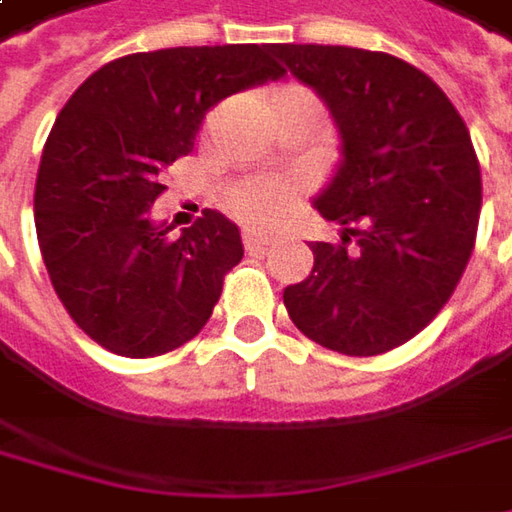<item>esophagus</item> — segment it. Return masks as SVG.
<instances>
[{"label": "esophagus", "mask_w": 512, "mask_h": 512, "mask_svg": "<svg viewBox=\"0 0 512 512\" xmlns=\"http://www.w3.org/2000/svg\"><path fill=\"white\" fill-rule=\"evenodd\" d=\"M242 242H244V250H250V253H259V250H268L270 244L276 242V236H273V233H256V230H244Z\"/></svg>", "instance_id": "1"}]
</instances>
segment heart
I'll return each mask as SVG.
<instances>
[{
	"label": "heart",
	"mask_w": 512,
	"mask_h": 512,
	"mask_svg": "<svg viewBox=\"0 0 512 512\" xmlns=\"http://www.w3.org/2000/svg\"><path fill=\"white\" fill-rule=\"evenodd\" d=\"M294 91L302 89H279L273 97L294 94ZM288 201H291V190L282 181H259V178H253V181L236 184L233 190L227 192V207L239 218H247V221H270V218L279 216L288 207Z\"/></svg>",
	"instance_id": "obj_1"
}]
</instances>
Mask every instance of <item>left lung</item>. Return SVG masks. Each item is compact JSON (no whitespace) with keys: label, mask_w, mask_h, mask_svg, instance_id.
Here are the masks:
<instances>
[{"label":"left lung","mask_w":512,"mask_h":512,"mask_svg":"<svg viewBox=\"0 0 512 512\" xmlns=\"http://www.w3.org/2000/svg\"><path fill=\"white\" fill-rule=\"evenodd\" d=\"M270 51L320 94L343 149L314 198L343 233L311 242L308 279L282 294L288 317L348 357L392 351L435 320L470 262L481 210L470 129L444 91L392 54L291 42Z\"/></svg>","instance_id":"left-lung-1"}]
</instances>
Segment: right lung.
I'll use <instances>...</instances> for the list:
<instances>
[{"label": "right lung", "mask_w": 512, "mask_h": 512, "mask_svg": "<svg viewBox=\"0 0 512 512\" xmlns=\"http://www.w3.org/2000/svg\"><path fill=\"white\" fill-rule=\"evenodd\" d=\"M282 74L265 45L161 48L106 63L71 94L42 149L34 221L51 285L94 343L141 360L207 325L244 256L239 227L207 210L169 239L149 207L207 109Z\"/></svg>", "instance_id": "obj_1"}]
</instances>
